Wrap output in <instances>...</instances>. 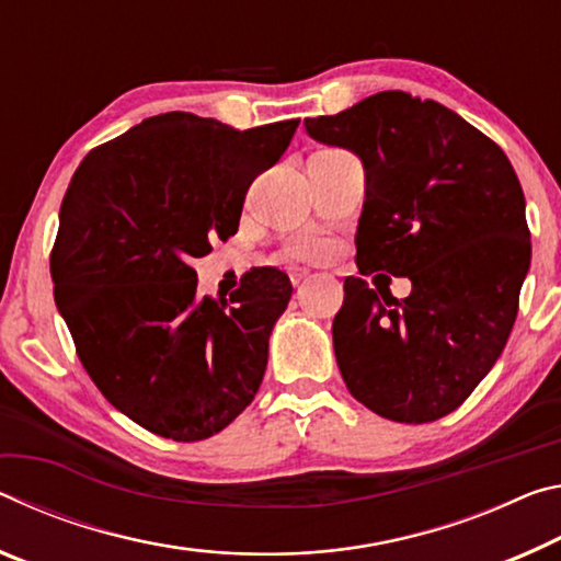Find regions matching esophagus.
I'll return each instance as SVG.
<instances>
[{
  "label": "esophagus",
  "instance_id": "obj_1",
  "mask_svg": "<svg viewBox=\"0 0 561 561\" xmlns=\"http://www.w3.org/2000/svg\"><path fill=\"white\" fill-rule=\"evenodd\" d=\"M308 268H300V265H293V268H288V275H290V280H293V286H298V283L302 280V278H308Z\"/></svg>",
  "mask_w": 561,
  "mask_h": 561
}]
</instances>
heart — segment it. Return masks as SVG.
<instances>
[{
    "label": "heart",
    "mask_w": 561,
    "mask_h": 561,
    "mask_svg": "<svg viewBox=\"0 0 561 561\" xmlns=\"http://www.w3.org/2000/svg\"><path fill=\"white\" fill-rule=\"evenodd\" d=\"M328 251V245L323 238H318L313 233H306V236H298L296 241L288 245V253L293 259H318V255H323Z\"/></svg>",
    "instance_id": "obj_1"
}]
</instances>
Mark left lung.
Masks as SVG:
<instances>
[{
    "mask_svg": "<svg viewBox=\"0 0 561 561\" xmlns=\"http://www.w3.org/2000/svg\"><path fill=\"white\" fill-rule=\"evenodd\" d=\"M302 126L363 161L357 271L412 283L398 300L345 278L333 347L347 390L394 422L445 417L492 370L517 318L531 261L517 173L460 114L405 91Z\"/></svg>",
    "mask_w": 561,
    "mask_h": 561,
    "instance_id": "1",
    "label": "left lung"
}]
</instances>
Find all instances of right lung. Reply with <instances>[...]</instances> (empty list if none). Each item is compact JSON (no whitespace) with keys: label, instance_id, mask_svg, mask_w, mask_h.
I'll list each match as a JSON object with an SVG mask.
<instances>
[{"label":"right lung","instance_id":"add662e5","mask_svg":"<svg viewBox=\"0 0 561 561\" xmlns=\"http://www.w3.org/2000/svg\"><path fill=\"white\" fill-rule=\"evenodd\" d=\"M298 118L238 128L169 112L89 151L64 194L54 300L89 378L153 435L196 443L251 405L290 278L265 265L231 300L198 296L191 261L238 231L245 191Z\"/></svg>","mask_w":561,"mask_h":561}]
</instances>
